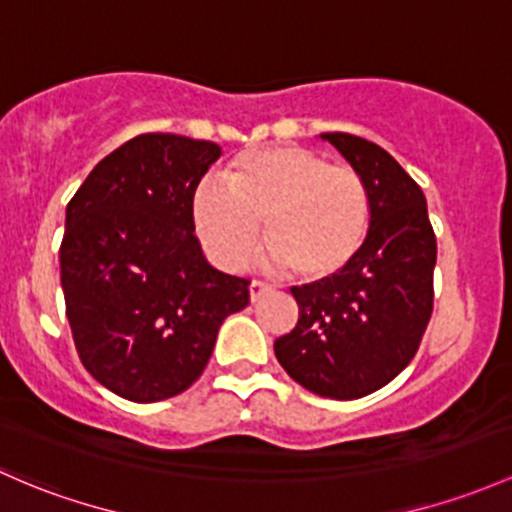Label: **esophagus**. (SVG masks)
I'll return each mask as SVG.
<instances>
[{
  "label": "esophagus",
  "instance_id": "obj_1",
  "mask_svg": "<svg viewBox=\"0 0 512 512\" xmlns=\"http://www.w3.org/2000/svg\"><path fill=\"white\" fill-rule=\"evenodd\" d=\"M270 292V284L260 282V279H252L250 282V301H257L262 297V294Z\"/></svg>",
  "mask_w": 512,
  "mask_h": 512
}]
</instances>
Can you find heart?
Returning <instances> with one entry per match:
<instances>
[{"label": "heart", "mask_w": 512, "mask_h": 512, "mask_svg": "<svg viewBox=\"0 0 512 512\" xmlns=\"http://www.w3.org/2000/svg\"><path fill=\"white\" fill-rule=\"evenodd\" d=\"M223 186L203 181L191 215L198 240L220 267L245 265L262 238L270 262L306 282L333 277L360 252L373 220L363 176L299 147L242 152Z\"/></svg>", "instance_id": "b5f03b06"}]
</instances>
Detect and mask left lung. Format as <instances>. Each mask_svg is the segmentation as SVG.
Wrapping results in <instances>:
<instances>
[{"label":"left lung","instance_id":"8db88e82","mask_svg":"<svg viewBox=\"0 0 512 512\" xmlns=\"http://www.w3.org/2000/svg\"><path fill=\"white\" fill-rule=\"evenodd\" d=\"M370 188L373 220L351 265L292 287L299 321L274 341L279 365L301 387L358 400L410 365L434 306L437 238L422 188L378 144L326 132Z\"/></svg>","mask_w":512,"mask_h":512}]
</instances>
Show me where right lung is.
Masks as SVG:
<instances>
[{"label":"right lung","instance_id":"add662e5","mask_svg":"<svg viewBox=\"0 0 512 512\" xmlns=\"http://www.w3.org/2000/svg\"><path fill=\"white\" fill-rule=\"evenodd\" d=\"M215 142L149 132L107 154L66 208L61 287L85 370L115 395L159 402L201 378L250 282L215 270L191 203Z\"/></svg>","mask_w":512,"mask_h":512}]
</instances>
